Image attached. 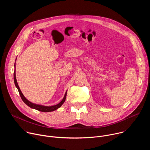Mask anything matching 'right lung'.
<instances>
[{"label": "right lung", "instance_id": "obj_1", "mask_svg": "<svg viewBox=\"0 0 150 150\" xmlns=\"http://www.w3.org/2000/svg\"><path fill=\"white\" fill-rule=\"evenodd\" d=\"M13 79H14V82H15V86L17 88L18 91H19V93L20 94V96L22 99V101L25 103V104H26L28 106H29L30 108H33V109H35L38 111H41V112H51V111H54L55 110H57V109H58L59 107H61L62 106V105L64 103L65 99H66V96H67V92H65V94L64 95V98L62 99V100L58 104L55 105H53V106H44V105H39V104H34V103H32L31 102H30L29 101H28V99L25 97V96L23 95V93H22L19 86H18V82H17V81H16V72H15V71H14V74H13Z\"/></svg>", "mask_w": 150, "mask_h": 150}]
</instances>
